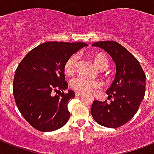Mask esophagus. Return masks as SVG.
Wrapping results in <instances>:
<instances>
[{
    "label": "esophagus",
    "mask_w": 154,
    "mask_h": 154,
    "mask_svg": "<svg viewBox=\"0 0 154 154\" xmlns=\"http://www.w3.org/2000/svg\"><path fill=\"white\" fill-rule=\"evenodd\" d=\"M75 94H76V96L77 97H78V96H81V95H82V92H76V93H75Z\"/></svg>",
    "instance_id": "34e87169"
}]
</instances>
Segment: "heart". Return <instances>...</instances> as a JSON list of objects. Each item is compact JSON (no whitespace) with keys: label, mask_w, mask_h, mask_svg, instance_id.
<instances>
[{"label":"heart","mask_w":154,"mask_h":154,"mask_svg":"<svg viewBox=\"0 0 154 154\" xmlns=\"http://www.w3.org/2000/svg\"><path fill=\"white\" fill-rule=\"evenodd\" d=\"M89 58L94 63L95 67L98 69H104L108 67L109 60L105 54L102 53H90L89 54ZM77 57L76 55H72L68 58L64 65V72L67 76H72L76 70ZM71 86L73 89L82 93H91L95 89L101 87V83L97 81L85 79L84 77H76L71 82Z\"/></svg>","instance_id":"1"}]
</instances>
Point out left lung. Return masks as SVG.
I'll use <instances>...</instances> for the list:
<instances>
[{
  "label": "left lung",
  "mask_w": 154,
  "mask_h": 154,
  "mask_svg": "<svg viewBox=\"0 0 154 154\" xmlns=\"http://www.w3.org/2000/svg\"><path fill=\"white\" fill-rule=\"evenodd\" d=\"M104 49L116 65V76L106 94L109 103L94 101L92 116L99 125L117 128L134 117L145 97L146 74L140 63L131 53L116 42H97L92 45Z\"/></svg>",
  "instance_id": "left-lung-1"
}]
</instances>
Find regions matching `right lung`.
I'll return each instance as SVG.
<instances>
[{
  "label": "right lung",
  "instance_id": "right-lung-1",
  "mask_svg": "<svg viewBox=\"0 0 154 154\" xmlns=\"http://www.w3.org/2000/svg\"><path fill=\"white\" fill-rule=\"evenodd\" d=\"M88 45L84 42H49L32 49L16 69L13 91L24 118L37 130L60 129L69 119L68 103L75 97L65 82L64 65L69 57ZM63 93L53 95V92Z\"/></svg>",
  "mask_w": 154,
  "mask_h": 154
}]
</instances>
